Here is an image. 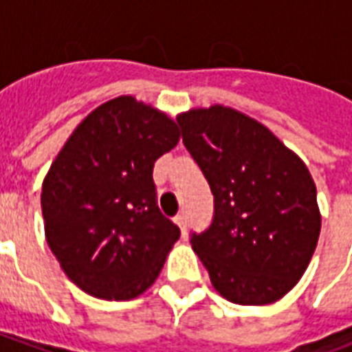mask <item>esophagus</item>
Here are the masks:
<instances>
[{
	"label": "esophagus",
	"instance_id": "34e87169",
	"mask_svg": "<svg viewBox=\"0 0 352 352\" xmlns=\"http://www.w3.org/2000/svg\"><path fill=\"white\" fill-rule=\"evenodd\" d=\"M175 224L179 226V228H181V234H183V236H186V217H184L183 213L177 214Z\"/></svg>",
	"mask_w": 352,
	"mask_h": 352
}]
</instances>
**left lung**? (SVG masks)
<instances>
[{
  "mask_svg": "<svg viewBox=\"0 0 352 352\" xmlns=\"http://www.w3.org/2000/svg\"><path fill=\"white\" fill-rule=\"evenodd\" d=\"M177 122L213 192V222L190 243L214 290L239 305L277 302L302 279L320 234L309 169L236 109H190Z\"/></svg>",
  "mask_w": 352,
  "mask_h": 352,
  "instance_id": "obj_1",
  "label": "left lung"
}]
</instances>
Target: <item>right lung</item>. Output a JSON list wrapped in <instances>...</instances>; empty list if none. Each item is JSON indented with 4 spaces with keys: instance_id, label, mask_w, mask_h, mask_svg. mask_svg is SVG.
Segmentation results:
<instances>
[{
    "instance_id": "add662e5",
    "label": "right lung",
    "mask_w": 352,
    "mask_h": 352,
    "mask_svg": "<svg viewBox=\"0 0 352 352\" xmlns=\"http://www.w3.org/2000/svg\"><path fill=\"white\" fill-rule=\"evenodd\" d=\"M166 113L120 96L75 128L43 181L45 236L87 294L131 300L160 275L181 230L156 206L154 162L179 143Z\"/></svg>"
}]
</instances>
